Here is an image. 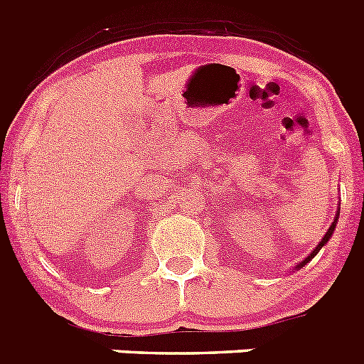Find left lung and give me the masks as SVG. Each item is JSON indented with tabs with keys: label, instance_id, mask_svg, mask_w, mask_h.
Returning <instances> with one entry per match:
<instances>
[{
	"label": "left lung",
	"instance_id": "obj_1",
	"mask_svg": "<svg viewBox=\"0 0 364 364\" xmlns=\"http://www.w3.org/2000/svg\"><path fill=\"white\" fill-rule=\"evenodd\" d=\"M337 218H339V213H337V215H336V220H333V222H332V226L328 228L326 235H324V237H323V240H321V242H319V244H317V247H315L314 252H311V255H308V257H306V259L302 260V262H301V264H299V266H297V268H302V266L306 264V262H310V260H311V259H314V257H315V255H317V253H319V250H321V247H323V246H324V244H326V242H328V240H330V237H332L333 230H336Z\"/></svg>",
	"mask_w": 364,
	"mask_h": 364
}]
</instances>
